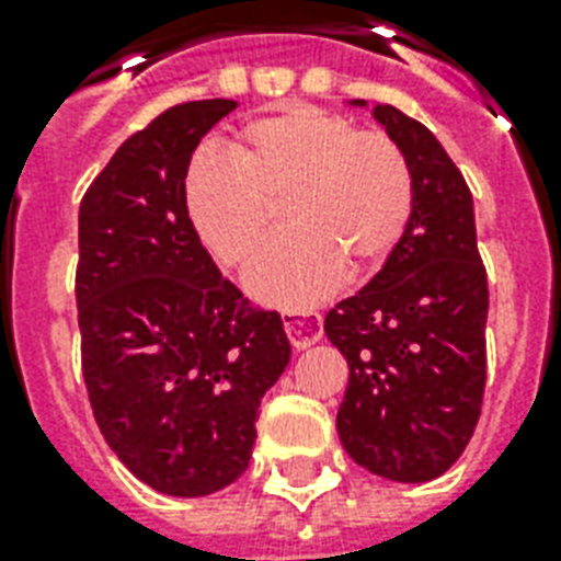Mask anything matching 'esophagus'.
I'll return each mask as SVG.
<instances>
[{
  "instance_id": "obj_1",
  "label": "esophagus",
  "mask_w": 561,
  "mask_h": 561,
  "mask_svg": "<svg viewBox=\"0 0 561 561\" xmlns=\"http://www.w3.org/2000/svg\"><path fill=\"white\" fill-rule=\"evenodd\" d=\"M282 323L294 350H308L323 337V317L317 311H285Z\"/></svg>"
}]
</instances>
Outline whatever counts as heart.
<instances>
[{"label":"heart","mask_w":561,"mask_h":561,"mask_svg":"<svg viewBox=\"0 0 561 561\" xmlns=\"http://www.w3.org/2000/svg\"><path fill=\"white\" fill-rule=\"evenodd\" d=\"M285 203L279 238L247 271L262 302L308 308L352 271H373L404 236L413 180L401 151L381 134L325 110L294 104L244 127L232 162L203 153L186 178L194 232L218 262L241 267L271 236Z\"/></svg>","instance_id":"1"}]
</instances>
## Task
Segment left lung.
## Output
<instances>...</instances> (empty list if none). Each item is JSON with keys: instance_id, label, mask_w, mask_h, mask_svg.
<instances>
[{"instance_id": "left-lung-1", "label": "left lung", "mask_w": 561, "mask_h": 561, "mask_svg": "<svg viewBox=\"0 0 561 561\" xmlns=\"http://www.w3.org/2000/svg\"><path fill=\"white\" fill-rule=\"evenodd\" d=\"M373 118L408 162L413 209L381 271L325 314V334L350 364L337 434L378 478L425 483L451 469L478 425L486 267L471 192L436 136L392 104H375Z\"/></svg>"}]
</instances>
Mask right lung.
Masks as SVG:
<instances>
[{"instance_id": "right-lung-1", "label": "right lung", "mask_w": 561, "mask_h": 561, "mask_svg": "<svg viewBox=\"0 0 561 561\" xmlns=\"http://www.w3.org/2000/svg\"><path fill=\"white\" fill-rule=\"evenodd\" d=\"M238 101H186L127 139L78 215L83 381L116 457L162 495L236 483L290 343L220 276L186 211L201 139Z\"/></svg>"}]
</instances>
